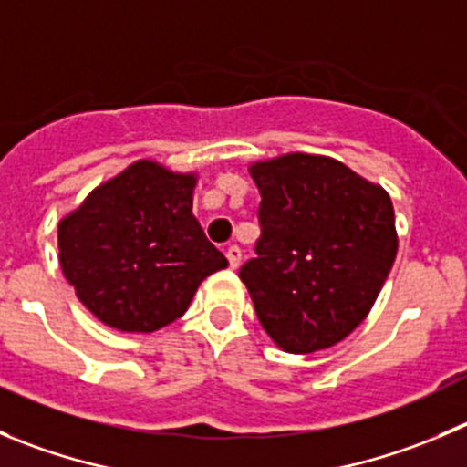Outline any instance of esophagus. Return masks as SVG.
I'll return each instance as SVG.
<instances>
[{"label":"esophagus","instance_id":"1","mask_svg":"<svg viewBox=\"0 0 467 467\" xmlns=\"http://www.w3.org/2000/svg\"><path fill=\"white\" fill-rule=\"evenodd\" d=\"M241 256H243V252H241V247H238V245L226 247V259H229V268L236 270L238 265H241Z\"/></svg>","mask_w":467,"mask_h":467}]
</instances>
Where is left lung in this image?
I'll use <instances>...</instances> for the list:
<instances>
[{
    "label": "left lung",
    "mask_w": 467,
    "mask_h": 467,
    "mask_svg": "<svg viewBox=\"0 0 467 467\" xmlns=\"http://www.w3.org/2000/svg\"><path fill=\"white\" fill-rule=\"evenodd\" d=\"M250 176L261 238L238 275L256 317L286 353L330 348L367 318L392 270V199L327 155L259 160Z\"/></svg>",
    "instance_id": "1"
}]
</instances>
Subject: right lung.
Here are the masks:
<instances>
[{
    "label": "right lung",
    "mask_w": 467,
    "mask_h": 467,
    "mask_svg": "<svg viewBox=\"0 0 467 467\" xmlns=\"http://www.w3.org/2000/svg\"><path fill=\"white\" fill-rule=\"evenodd\" d=\"M194 185L192 171L137 160L61 217V270L98 321L137 335L160 330L229 265L192 215Z\"/></svg>",
    "instance_id": "add662e5"
}]
</instances>
